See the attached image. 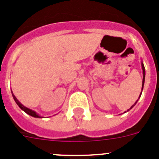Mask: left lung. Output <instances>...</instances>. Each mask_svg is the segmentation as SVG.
<instances>
[{
    "mask_svg": "<svg viewBox=\"0 0 159 159\" xmlns=\"http://www.w3.org/2000/svg\"><path fill=\"white\" fill-rule=\"evenodd\" d=\"M142 68H143V85H142V91H143V85H144V82H145V75H146V72H145V67H144V65H143V63H142ZM141 95H142V92H141V94H140V96H141ZM139 96V97H140ZM138 100H139V99H138ZM138 100L136 101L135 102H134V105H132L131 107H130V109H131L132 107H133L134 106V105L136 104V102H138ZM130 109H128V110L127 111H130ZM126 112V111H125Z\"/></svg>",
    "mask_w": 159,
    "mask_h": 159,
    "instance_id": "left-lung-1",
    "label": "left lung"
}]
</instances>
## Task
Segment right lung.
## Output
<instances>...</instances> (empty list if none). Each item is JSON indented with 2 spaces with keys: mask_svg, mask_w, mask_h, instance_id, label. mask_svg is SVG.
Wrapping results in <instances>:
<instances>
[{
  "mask_svg": "<svg viewBox=\"0 0 159 159\" xmlns=\"http://www.w3.org/2000/svg\"><path fill=\"white\" fill-rule=\"evenodd\" d=\"M12 97H13L14 100H15V102H16V104L19 106V107L21 109V110H23L25 112V113H27L28 115H29V116H32V117H35V118H41V116H40L39 115H38L37 113H36V111H34L31 110V109H29V108L26 107L24 106L23 104H21L20 102H19V100H18L16 98V96L12 94Z\"/></svg>",
  "mask_w": 159,
  "mask_h": 159,
  "instance_id": "right-lung-1",
  "label": "right lung"
}]
</instances>
